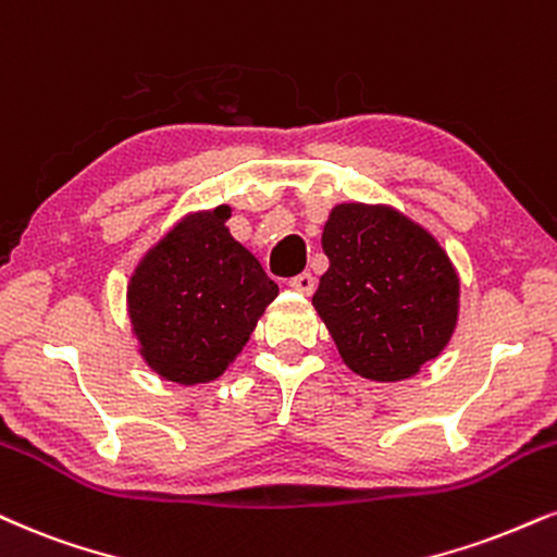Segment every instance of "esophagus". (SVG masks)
<instances>
[{
	"label": "esophagus",
	"mask_w": 557,
	"mask_h": 557,
	"mask_svg": "<svg viewBox=\"0 0 557 557\" xmlns=\"http://www.w3.org/2000/svg\"><path fill=\"white\" fill-rule=\"evenodd\" d=\"M290 287L296 293H304V296H311L313 287H317V280H313L311 272H304V274H298V277L290 280Z\"/></svg>",
	"instance_id": "esophagus-1"
}]
</instances>
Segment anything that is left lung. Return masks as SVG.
I'll list each match as a JSON object with an SVG mask.
<instances>
[{"instance_id": "8db88e82", "label": "left lung", "mask_w": 557, "mask_h": 557, "mask_svg": "<svg viewBox=\"0 0 557 557\" xmlns=\"http://www.w3.org/2000/svg\"><path fill=\"white\" fill-rule=\"evenodd\" d=\"M330 270L313 308L339 358L368 381H405L438 358L459 321V272L431 231L392 205L332 207Z\"/></svg>"}]
</instances>
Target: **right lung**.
Masks as SVG:
<instances>
[{"label": "right lung", "mask_w": 557, "mask_h": 557, "mask_svg": "<svg viewBox=\"0 0 557 557\" xmlns=\"http://www.w3.org/2000/svg\"><path fill=\"white\" fill-rule=\"evenodd\" d=\"M227 218V205L181 218L147 249L126 285L137 350L173 384L223 376L280 293L259 259L231 236Z\"/></svg>", "instance_id": "1"}]
</instances>
